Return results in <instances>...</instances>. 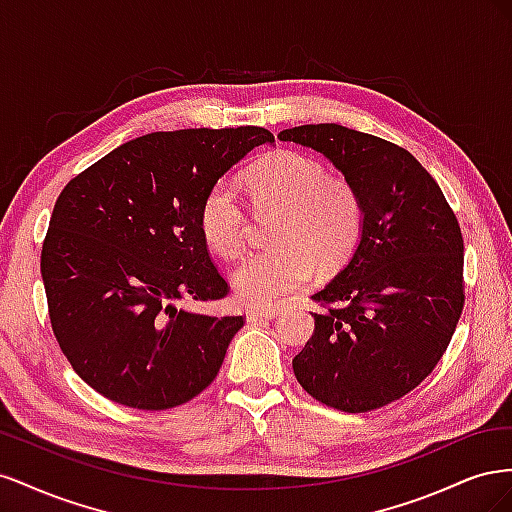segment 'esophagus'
I'll use <instances>...</instances> for the list:
<instances>
[{"instance_id": "esophagus-1", "label": "esophagus", "mask_w": 512, "mask_h": 512, "mask_svg": "<svg viewBox=\"0 0 512 512\" xmlns=\"http://www.w3.org/2000/svg\"><path fill=\"white\" fill-rule=\"evenodd\" d=\"M277 316V309L275 307H252L247 309V320L250 322H262V320H271Z\"/></svg>"}]
</instances>
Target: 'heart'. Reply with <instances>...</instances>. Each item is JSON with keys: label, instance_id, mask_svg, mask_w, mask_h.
<instances>
[{"label": "heart", "instance_id": "b5f03b06", "mask_svg": "<svg viewBox=\"0 0 512 512\" xmlns=\"http://www.w3.org/2000/svg\"><path fill=\"white\" fill-rule=\"evenodd\" d=\"M247 188L258 213H277L267 252L245 260L232 275L237 297L247 305H271L303 288L316 265L342 269L365 230V203L344 175H327L318 158L294 149H275L247 170ZM247 211L237 185L215 179L198 207L205 243L224 260L247 250Z\"/></svg>", "mask_w": 512, "mask_h": 512}]
</instances>
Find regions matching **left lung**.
Returning a JSON list of instances; mask_svg holds the SVG:
<instances>
[{
    "mask_svg": "<svg viewBox=\"0 0 512 512\" xmlns=\"http://www.w3.org/2000/svg\"><path fill=\"white\" fill-rule=\"evenodd\" d=\"M280 141L324 153L365 203L359 247L312 297L324 312L294 376L324 406L378 410L414 391L451 344L466 303L457 215L425 166L380 136L316 123Z\"/></svg>",
    "mask_w": 512,
    "mask_h": 512,
    "instance_id": "left-lung-1",
    "label": "left lung"
}]
</instances>
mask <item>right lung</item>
Segmentation results:
<instances>
[{"label": "right lung", "instance_id": "right-lung-1", "mask_svg": "<svg viewBox=\"0 0 512 512\" xmlns=\"http://www.w3.org/2000/svg\"><path fill=\"white\" fill-rule=\"evenodd\" d=\"M273 141L258 126L151 132L61 190L40 273L53 335L91 389L128 408L168 410L218 376L245 318L179 307L230 292L198 207L232 164Z\"/></svg>", "mask_w": 512, "mask_h": 512}]
</instances>
